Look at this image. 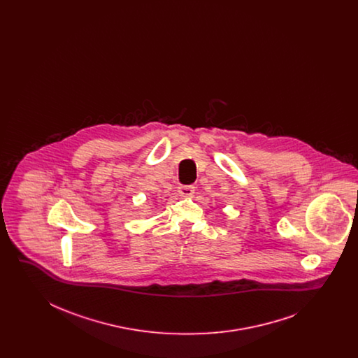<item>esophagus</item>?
<instances>
[{"label": "esophagus", "mask_w": 358, "mask_h": 358, "mask_svg": "<svg viewBox=\"0 0 358 358\" xmlns=\"http://www.w3.org/2000/svg\"><path fill=\"white\" fill-rule=\"evenodd\" d=\"M178 193L182 196V197H189L194 193V187L193 185H181L178 187Z\"/></svg>", "instance_id": "esophagus-1"}]
</instances>
